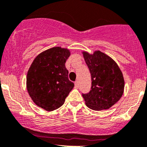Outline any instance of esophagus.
I'll list each match as a JSON object with an SVG mask.
<instances>
[{"label": "esophagus", "instance_id": "obj_1", "mask_svg": "<svg viewBox=\"0 0 147 147\" xmlns=\"http://www.w3.org/2000/svg\"><path fill=\"white\" fill-rule=\"evenodd\" d=\"M75 88H78V86H79V82H78V81H76L75 82Z\"/></svg>", "mask_w": 147, "mask_h": 147}]
</instances>
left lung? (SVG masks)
I'll return each instance as SVG.
<instances>
[{"mask_svg": "<svg viewBox=\"0 0 147 147\" xmlns=\"http://www.w3.org/2000/svg\"><path fill=\"white\" fill-rule=\"evenodd\" d=\"M83 56L92 77V87L88 94H82L88 108L94 111L110 109L124 92L123 73L111 57L100 51L93 54L83 51Z\"/></svg>", "mask_w": 147, "mask_h": 147, "instance_id": "left-lung-1", "label": "left lung"}]
</instances>
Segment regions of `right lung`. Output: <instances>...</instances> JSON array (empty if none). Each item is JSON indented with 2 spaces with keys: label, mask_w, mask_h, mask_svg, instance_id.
<instances>
[{
  "label": "right lung",
  "mask_w": 147,
  "mask_h": 147,
  "mask_svg": "<svg viewBox=\"0 0 147 147\" xmlns=\"http://www.w3.org/2000/svg\"><path fill=\"white\" fill-rule=\"evenodd\" d=\"M70 55L67 49L53 47L34 58L27 75V89L38 107L52 111L63 106L73 89L68 79L65 62Z\"/></svg>",
  "instance_id": "add662e5"
}]
</instances>
